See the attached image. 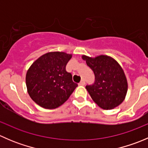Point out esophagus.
Wrapping results in <instances>:
<instances>
[{"mask_svg": "<svg viewBox=\"0 0 148 148\" xmlns=\"http://www.w3.org/2000/svg\"><path fill=\"white\" fill-rule=\"evenodd\" d=\"M79 84V85H84L85 84V81L84 79H82L81 82H80Z\"/></svg>", "mask_w": 148, "mask_h": 148, "instance_id": "34e87169", "label": "esophagus"}]
</instances>
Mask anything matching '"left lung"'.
<instances>
[{"label":"left lung","instance_id":"left-lung-1","mask_svg":"<svg viewBox=\"0 0 148 148\" xmlns=\"http://www.w3.org/2000/svg\"><path fill=\"white\" fill-rule=\"evenodd\" d=\"M82 59L95 74V82L86 86L94 102L104 110L120 105L127 92V82L120 65L104 55L95 58L82 56Z\"/></svg>","mask_w":148,"mask_h":148}]
</instances>
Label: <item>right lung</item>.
Wrapping results in <instances>:
<instances>
[{
	"instance_id": "1",
	"label": "right lung",
	"mask_w": 148,
	"mask_h": 148,
	"mask_svg": "<svg viewBox=\"0 0 148 148\" xmlns=\"http://www.w3.org/2000/svg\"><path fill=\"white\" fill-rule=\"evenodd\" d=\"M71 55L49 52L36 60L28 69L26 82L28 94L37 104L55 109L63 104L78 86L66 66Z\"/></svg>"
}]
</instances>
